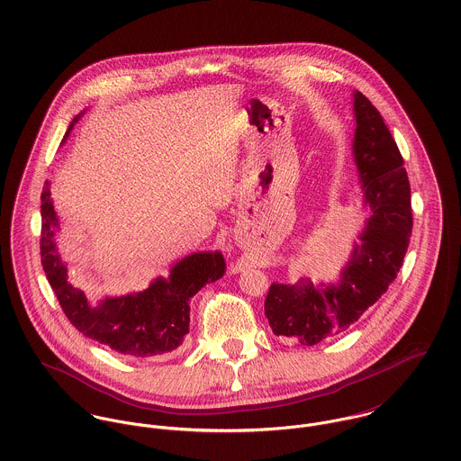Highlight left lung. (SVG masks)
<instances>
[{
    "instance_id": "8db88e82",
    "label": "left lung",
    "mask_w": 461,
    "mask_h": 461,
    "mask_svg": "<svg viewBox=\"0 0 461 461\" xmlns=\"http://www.w3.org/2000/svg\"><path fill=\"white\" fill-rule=\"evenodd\" d=\"M353 159L369 218L335 284L273 282L264 314L275 335L305 346L349 329L389 289L411 236L410 183L394 138L371 101L353 92Z\"/></svg>"
}]
</instances>
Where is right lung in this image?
<instances>
[{
  "label": "right lung",
  "instance_id": "add662e5",
  "mask_svg": "<svg viewBox=\"0 0 461 461\" xmlns=\"http://www.w3.org/2000/svg\"><path fill=\"white\" fill-rule=\"evenodd\" d=\"M83 112L68 124L62 143L68 138ZM42 190V238L41 258L46 276L68 321L85 337L106 344L126 357H154L177 349L190 331V300L225 273L221 252H195L170 267L168 278H156L147 289L124 296H106L90 303L85 293L67 276V264L57 249L59 216L50 192Z\"/></svg>",
  "mask_w": 461,
  "mask_h": 461
}]
</instances>
